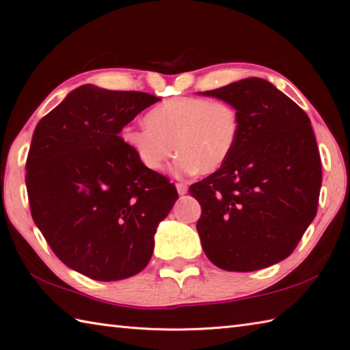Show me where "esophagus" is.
Masks as SVG:
<instances>
[{"mask_svg":"<svg viewBox=\"0 0 350 350\" xmlns=\"http://www.w3.org/2000/svg\"><path fill=\"white\" fill-rule=\"evenodd\" d=\"M176 191H178V195H185V193L189 191V187H187V184H184V183H176Z\"/></svg>","mask_w":350,"mask_h":350,"instance_id":"esophagus-1","label":"esophagus"}]
</instances>
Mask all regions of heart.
Here are the masks:
<instances>
[{"mask_svg":"<svg viewBox=\"0 0 350 350\" xmlns=\"http://www.w3.org/2000/svg\"><path fill=\"white\" fill-rule=\"evenodd\" d=\"M239 136V116L221 100L178 97L155 106L146 124L122 130V141L141 165L161 172L174 148L178 176L213 174L230 157Z\"/></svg>","mask_w":350,"mask_h":350,"instance_id":"b5f03b06","label":"heart"}]
</instances>
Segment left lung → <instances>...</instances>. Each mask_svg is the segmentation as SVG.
Here are the masks:
<instances>
[{
	"mask_svg": "<svg viewBox=\"0 0 350 350\" xmlns=\"http://www.w3.org/2000/svg\"><path fill=\"white\" fill-rule=\"evenodd\" d=\"M232 105L239 136L224 165L190 187L202 248L215 267L248 273L286 259L317 211L321 155L310 118L260 77L200 92Z\"/></svg>",
	"mask_w": 350,
	"mask_h": 350,
	"instance_id": "left-lung-1",
	"label": "left lung"
}]
</instances>
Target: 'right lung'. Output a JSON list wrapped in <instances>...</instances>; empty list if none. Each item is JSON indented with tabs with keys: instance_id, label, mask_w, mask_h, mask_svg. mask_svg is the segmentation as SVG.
Wrapping results in <instances>:
<instances>
[{
	"instance_id": "1",
	"label": "right lung",
	"mask_w": 350,
	"mask_h": 350,
	"mask_svg": "<svg viewBox=\"0 0 350 350\" xmlns=\"http://www.w3.org/2000/svg\"><path fill=\"white\" fill-rule=\"evenodd\" d=\"M159 97L82 85L38 121L27 159L31 215L52 252L92 280L148 265L178 193L141 165L121 130Z\"/></svg>"
}]
</instances>
